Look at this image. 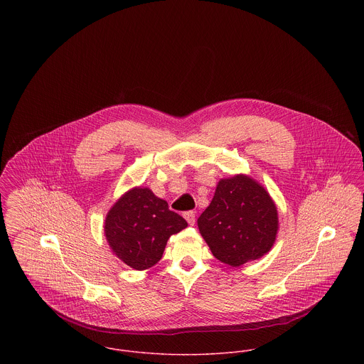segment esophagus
I'll return each instance as SVG.
<instances>
[{
	"mask_svg": "<svg viewBox=\"0 0 364 364\" xmlns=\"http://www.w3.org/2000/svg\"><path fill=\"white\" fill-rule=\"evenodd\" d=\"M183 217L186 218V221L189 223V225H195V221H196V214H195V211H185V213H183Z\"/></svg>",
	"mask_w": 364,
	"mask_h": 364,
	"instance_id": "34e87169",
	"label": "esophagus"
}]
</instances>
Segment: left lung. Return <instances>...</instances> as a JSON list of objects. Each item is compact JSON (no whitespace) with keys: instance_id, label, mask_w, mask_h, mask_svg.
<instances>
[{"instance_id":"obj_1","label":"left lung","mask_w":364,"mask_h":364,"mask_svg":"<svg viewBox=\"0 0 364 364\" xmlns=\"http://www.w3.org/2000/svg\"><path fill=\"white\" fill-rule=\"evenodd\" d=\"M277 224L272 198L245 175L221 179L211 203L198 218L199 231L211 254L234 267L269 252Z\"/></svg>"}]
</instances>
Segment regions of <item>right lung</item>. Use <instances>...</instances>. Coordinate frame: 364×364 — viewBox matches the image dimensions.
<instances>
[{
  "label": "right lung",
  "mask_w": 364,
  "mask_h": 364,
  "mask_svg": "<svg viewBox=\"0 0 364 364\" xmlns=\"http://www.w3.org/2000/svg\"><path fill=\"white\" fill-rule=\"evenodd\" d=\"M186 225V220L171 211L149 188H134L109 210L105 235L119 259L144 270L162 258L169 237Z\"/></svg>",
  "instance_id": "obj_1"
}]
</instances>
